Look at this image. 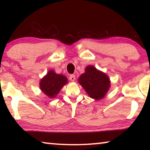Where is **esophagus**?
<instances>
[{"label": "esophagus", "mask_w": 150, "mask_h": 150, "mask_svg": "<svg viewBox=\"0 0 150 150\" xmlns=\"http://www.w3.org/2000/svg\"><path fill=\"white\" fill-rule=\"evenodd\" d=\"M76 79V76L74 74H71L69 76V80H70L71 81H74Z\"/></svg>", "instance_id": "esophagus-1"}]
</instances>
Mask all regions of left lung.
Returning a JSON list of instances; mask_svg holds the SVG:
<instances>
[{
	"mask_svg": "<svg viewBox=\"0 0 150 150\" xmlns=\"http://www.w3.org/2000/svg\"><path fill=\"white\" fill-rule=\"evenodd\" d=\"M79 81L88 95L96 100L104 98L110 87L108 76L91 65L86 67L85 72L81 75Z\"/></svg>",
	"mask_w": 150,
	"mask_h": 150,
	"instance_id": "left-lung-1",
	"label": "left lung"
}]
</instances>
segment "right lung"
I'll list each match as a JSON object with an SVG mask.
<instances>
[{
    "mask_svg": "<svg viewBox=\"0 0 150 150\" xmlns=\"http://www.w3.org/2000/svg\"><path fill=\"white\" fill-rule=\"evenodd\" d=\"M67 83V78L61 74H57L54 71H49L46 76L40 81V89L50 98H55L61 87Z\"/></svg>",
    "mask_w": 150,
    "mask_h": 150,
    "instance_id": "1",
    "label": "right lung"
}]
</instances>
